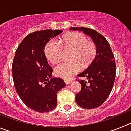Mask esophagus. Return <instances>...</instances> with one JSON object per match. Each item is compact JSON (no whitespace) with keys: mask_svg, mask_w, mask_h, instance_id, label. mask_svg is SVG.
<instances>
[{"mask_svg":"<svg viewBox=\"0 0 131 131\" xmlns=\"http://www.w3.org/2000/svg\"><path fill=\"white\" fill-rule=\"evenodd\" d=\"M65 83L66 84H69L71 83V80H68V79H64Z\"/></svg>","mask_w":131,"mask_h":131,"instance_id":"esophagus-1","label":"esophagus"}]
</instances>
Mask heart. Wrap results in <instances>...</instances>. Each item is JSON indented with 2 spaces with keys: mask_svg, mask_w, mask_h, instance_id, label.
<instances>
[{
  "mask_svg": "<svg viewBox=\"0 0 131 131\" xmlns=\"http://www.w3.org/2000/svg\"><path fill=\"white\" fill-rule=\"evenodd\" d=\"M71 50L69 54L70 61H64L54 68L56 76L69 79L83 68L91 64L96 54V47L92 41L88 40L85 35L80 33H73L64 36L60 42L50 40L45 48V54L48 62L56 63L62 57L63 49Z\"/></svg>",
  "mask_w": 131,
  "mask_h": 131,
  "instance_id": "1",
  "label": "heart"
}]
</instances>
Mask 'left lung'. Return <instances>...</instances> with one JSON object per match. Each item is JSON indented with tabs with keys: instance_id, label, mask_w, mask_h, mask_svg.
Wrapping results in <instances>:
<instances>
[{
	"instance_id": "left-lung-1",
	"label": "left lung",
	"mask_w": 131,
	"mask_h": 131,
	"mask_svg": "<svg viewBox=\"0 0 131 131\" xmlns=\"http://www.w3.org/2000/svg\"><path fill=\"white\" fill-rule=\"evenodd\" d=\"M69 29L83 31L96 45V54L92 63L77 75L86 78V81H79L81 90L75 96L76 102L80 107L89 110L96 108L106 101L112 90L116 72L115 58L107 40L96 31L86 27Z\"/></svg>"
}]
</instances>
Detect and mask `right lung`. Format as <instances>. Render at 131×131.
Listing matches in <instances>:
<instances>
[{"instance_id": "1", "label": "right lung", "mask_w": 131, "mask_h": 131, "mask_svg": "<svg viewBox=\"0 0 131 131\" xmlns=\"http://www.w3.org/2000/svg\"><path fill=\"white\" fill-rule=\"evenodd\" d=\"M62 30L47 29L31 33L21 42L12 63L16 90L23 102L37 112H48L57 105V92L66 86L60 78H52L45 48Z\"/></svg>"}]
</instances>
